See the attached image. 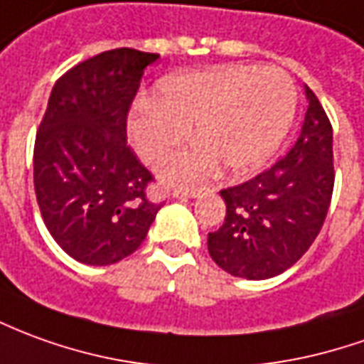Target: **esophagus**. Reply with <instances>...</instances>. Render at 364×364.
Listing matches in <instances>:
<instances>
[{
	"label": "esophagus",
	"mask_w": 364,
	"mask_h": 364,
	"mask_svg": "<svg viewBox=\"0 0 364 364\" xmlns=\"http://www.w3.org/2000/svg\"><path fill=\"white\" fill-rule=\"evenodd\" d=\"M203 191L205 189H175L173 191V197L175 199H195V197H200L203 195Z\"/></svg>",
	"instance_id": "obj_1"
}]
</instances>
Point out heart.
<instances>
[{"label": "heart", "instance_id": "b5f03b06", "mask_svg": "<svg viewBox=\"0 0 364 364\" xmlns=\"http://www.w3.org/2000/svg\"><path fill=\"white\" fill-rule=\"evenodd\" d=\"M294 114L296 88L284 70L228 65L164 78L156 100H139L128 129L139 156L156 161L189 138L195 122L199 141L159 164L161 177L185 183L215 173L218 159L235 173L260 167Z\"/></svg>", "mask_w": 364, "mask_h": 364}]
</instances>
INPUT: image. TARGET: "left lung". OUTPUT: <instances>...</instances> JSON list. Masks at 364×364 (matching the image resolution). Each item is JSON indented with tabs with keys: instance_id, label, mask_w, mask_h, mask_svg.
<instances>
[{
	"instance_id": "8db88e82",
	"label": "left lung",
	"mask_w": 364,
	"mask_h": 364,
	"mask_svg": "<svg viewBox=\"0 0 364 364\" xmlns=\"http://www.w3.org/2000/svg\"><path fill=\"white\" fill-rule=\"evenodd\" d=\"M307 112L296 144L270 169L220 191L223 226L208 232V254L230 276L274 278L291 268L319 235L333 195V128L306 86Z\"/></svg>"
}]
</instances>
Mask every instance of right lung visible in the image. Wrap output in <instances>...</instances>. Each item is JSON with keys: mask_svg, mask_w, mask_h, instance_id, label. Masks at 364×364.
<instances>
[{"mask_svg": "<svg viewBox=\"0 0 364 364\" xmlns=\"http://www.w3.org/2000/svg\"><path fill=\"white\" fill-rule=\"evenodd\" d=\"M157 53L104 50L58 78L33 149L43 220L65 252L108 266L136 252L161 203L154 175L128 146V112Z\"/></svg>", "mask_w": 364, "mask_h": 364, "instance_id": "right-lung-1", "label": "right lung"}]
</instances>
